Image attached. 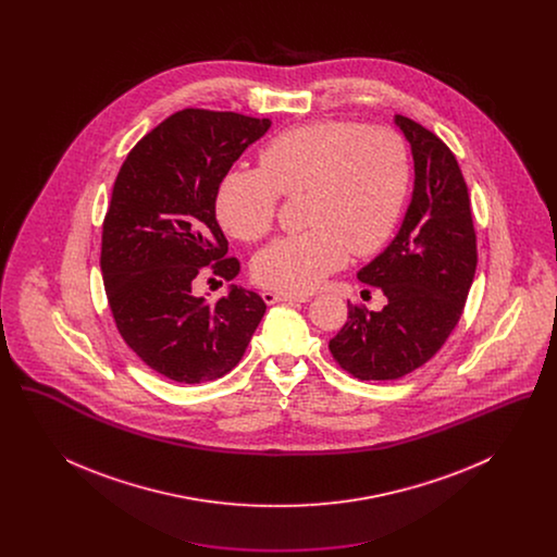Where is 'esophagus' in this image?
Returning <instances> with one entry per match:
<instances>
[{"instance_id": "obj_1", "label": "esophagus", "mask_w": 557, "mask_h": 557, "mask_svg": "<svg viewBox=\"0 0 557 557\" xmlns=\"http://www.w3.org/2000/svg\"><path fill=\"white\" fill-rule=\"evenodd\" d=\"M263 300H265L267 305H275V302H307L309 296H305V294H288V292L265 290L263 292Z\"/></svg>"}]
</instances>
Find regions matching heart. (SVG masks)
I'll list each match as a JSON object with an SVG mask.
<instances>
[{"instance_id": "heart-1", "label": "heart", "mask_w": 557, "mask_h": 557, "mask_svg": "<svg viewBox=\"0 0 557 557\" xmlns=\"http://www.w3.org/2000/svg\"><path fill=\"white\" fill-rule=\"evenodd\" d=\"M411 184L405 137L357 121H315L277 133L259 169H232L216 189L214 211L225 232L257 242L275 223L280 198L305 196L302 234L271 242L252 265L271 290L318 288L348 255L370 257L395 234Z\"/></svg>"}]
</instances>
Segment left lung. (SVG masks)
Here are the masks:
<instances>
[{"mask_svg": "<svg viewBox=\"0 0 557 557\" xmlns=\"http://www.w3.org/2000/svg\"><path fill=\"white\" fill-rule=\"evenodd\" d=\"M411 144L416 186L397 238L357 277L384 292L370 311L348 302V319L330 341L336 363L359 380H398L430 361L463 313L476 273V232L468 186L449 146L397 114Z\"/></svg>", "mask_w": 557, "mask_h": 557, "instance_id": "left-lung-1", "label": "left lung"}]
</instances>
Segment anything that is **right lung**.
<instances>
[{"label":"right lung","instance_id":"1","mask_svg":"<svg viewBox=\"0 0 557 557\" xmlns=\"http://www.w3.org/2000/svg\"><path fill=\"white\" fill-rule=\"evenodd\" d=\"M269 119L186 108L146 133L123 162L102 225L100 267L119 334L164 377L216 380L244 357L267 305L232 286L216 302L191 292L196 275L232 282L216 189Z\"/></svg>","mask_w":557,"mask_h":557}]
</instances>
